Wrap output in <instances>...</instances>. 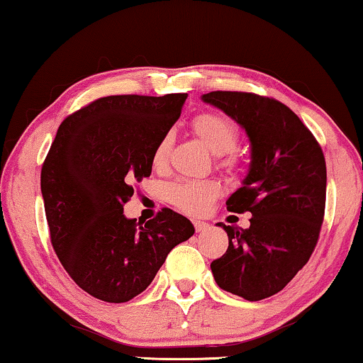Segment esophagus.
Segmentation results:
<instances>
[{"label":"esophagus","instance_id":"esophagus-1","mask_svg":"<svg viewBox=\"0 0 363 363\" xmlns=\"http://www.w3.org/2000/svg\"><path fill=\"white\" fill-rule=\"evenodd\" d=\"M192 223H194V228H196L197 233H202V231L208 230V226H210L207 221H200V220H194Z\"/></svg>","mask_w":363,"mask_h":363}]
</instances>
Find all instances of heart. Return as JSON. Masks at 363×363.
<instances>
[{"instance_id":"1","label":"heart","mask_w":363,"mask_h":363,"mask_svg":"<svg viewBox=\"0 0 363 363\" xmlns=\"http://www.w3.org/2000/svg\"><path fill=\"white\" fill-rule=\"evenodd\" d=\"M192 132L213 155L218 156V166L226 171L236 169L238 158L233 150L240 138L236 123L223 113L200 112L191 122ZM171 150V135L166 133L160 138L153 150V166L161 167L166 163ZM218 196V187L208 181L182 179L171 184L167 189V199L176 208L186 213L199 215L208 208L212 200Z\"/></svg>"}]
</instances>
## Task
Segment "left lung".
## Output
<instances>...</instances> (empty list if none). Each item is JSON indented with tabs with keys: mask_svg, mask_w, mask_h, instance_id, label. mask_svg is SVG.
<instances>
[{
	"mask_svg": "<svg viewBox=\"0 0 363 363\" xmlns=\"http://www.w3.org/2000/svg\"><path fill=\"white\" fill-rule=\"evenodd\" d=\"M202 101L240 123L251 142L250 171L226 200L230 212H251V225L218 223L228 250L210 269L220 289L264 300L279 294L315 251L326 205V161L313 133L280 101L238 91H212Z\"/></svg>",
	"mask_w": 363,
	"mask_h": 363,
	"instance_id": "1",
	"label": "left lung"
}]
</instances>
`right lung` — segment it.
<instances>
[{
	"instance_id": "obj_1",
	"label": "right lung",
	"mask_w": 363,
	"mask_h": 363,
	"mask_svg": "<svg viewBox=\"0 0 363 363\" xmlns=\"http://www.w3.org/2000/svg\"><path fill=\"white\" fill-rule=\"evenodd\" d=\"M186 99L107 96L58 127L40 172L50 241L74 284L97 300L123 303L142 294L172 247L196 231L171 208L145 225L123 215Z\"/></svg>"
}]
</instances>
